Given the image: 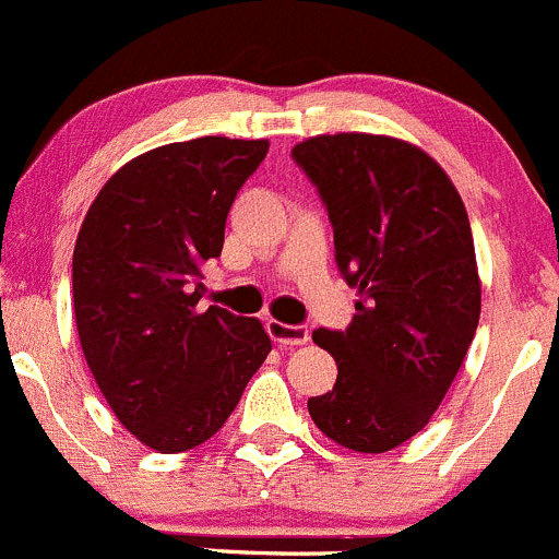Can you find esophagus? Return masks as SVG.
Masks as SVG:
<instances>
[{
	"mask_svg": "<svg viewBox=\"0 0 559 559\" xmlns=\"http://www.w3.org/2000/svg\"><path fill=\"white\" fill-rule=\"evenodd\" d=\"M266 329H269V336H272L274 342H280V345H285V347L307 345V342H309L307 325H287V323H280V320H269Z\"/></svg>",
	"mask_w": 559,
	"mask_h": 559,
	"instance_id": "1",
	"label": "esophagus"
}]
</instances>
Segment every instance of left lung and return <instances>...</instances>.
Listing matches in <instances>:
<instances>
[{"label": "left lung", "instance_id": "left-lung-1", "mask_svg": "<svg viewBox=\"0 0 559 559\" xmlns=\"http://www.w3.org/2000/svg\"><path fill=\"white\" fill-rule=\"evenodd\" d=\"M293 159L318 187L336 263L358 290L345 331L312 334L336 383L307 402L309 416L342 449L383 454L427 427L478 329L467 209L438 159L402 138L314 135Z\"/></svg>", "mask_w": 559, "mask_h": 559}]
</instances>
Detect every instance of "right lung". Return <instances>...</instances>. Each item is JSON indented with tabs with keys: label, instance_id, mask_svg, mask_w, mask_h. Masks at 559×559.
I'll return each instance as SVG.
<instances>
[{
	"label": "right lung",
	"instance_id": "right-lung-1",
	"mask_svg": "<svg viewBox=\"0 0 559 559\" xmlns=\"http://www.w3.org/2000/svg\"><path fill=\"white\" fill-rule=\"evenodd\" d=\"M269 141L203 135L121 165L73 250V309L94 383L121 427L159 454L206 443L272 350L258 318L203 296L236 192Z\"/></svg>",
	"mask_w": 559,
	"mask_h": 559
}]
</instances>
